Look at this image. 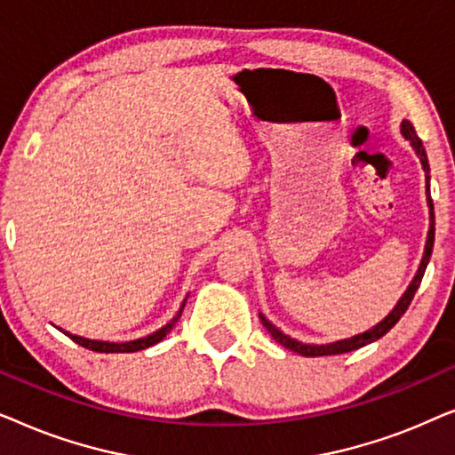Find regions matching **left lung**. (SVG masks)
Instances as JSON below:
<instances>
[{"mask_svg":"<svg viewBox=\"0 0 455 455\" xmlns=\"http://www.w3.org/2000/svg\"><path fill=\"white\" fill-rule=\"evenodd\" d=\"M402 136L406 139L410 145H412L414 153L419 155L420 164H422V170H425V178H427V203H428V234H427V244H425V254H422V260L419 265V271H416V275L412 282H410L408 290L403 291V296L397 300V304L394 307V310L385 316L383 321H379L375 327L369 329V331L364 333H358L354 335V338H347V339H339V341H333V344H302V341H298L294 338H290V335H285L282 329H277L273 323L267 319L263 313H259L260 321H263V325L267 331L271 333V338L279 341L283 347H288V350L296 352V354H302V356H329V354H344V352H352V350H358V347H363L366 344H372V341H377L379 338H383L385 333L389 331L391 327L395 325L397 321L402 319V315L406 313L410 302H412V298L416 294V290H419V285L422 282V275H425L427 271V265H428V259H431V252H433V244H435V211H433V201H431V190H428V182H431V176H428V172H431V167H428V159H427V151L425 147H422V140L419 139V134H416V130L412 124L408 120L402 122Z\"/></svg>","mask_w":455,"mask_h":455,"instance_id":"left-lung-1","label":"left lung"}]
</instances>
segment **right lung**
Listing matches in <instances>:
<instances>
[{
    "mask_svg": "<svg viewBox=\"0 0 455 455\" xmlns=\"http://www.w3.org/2000/svg\"><path fill=\"white\" fill-rule=\"evenodd\" d=\"M186 300H188V296L184 298L182 307H180V310L176 313V316H173V319H172L170 323H165L164 327L157 329V331L148 333L147 338L130 339V341H101V339H89V338H83V335H74V333H70V331H66V329H60V327H58V329H60V331H64V333L68 335V338H70L72 341H76L78 346L89 347V350H92V352H105V354H117V352H120V354H122V352H139V350H147V347H151V346H155V344H159V341L164 339L165 335L172 331L173 325H176L180 316H182V310H184V307H186Z\"/></svg>",
    "mask_w": 455,
    "mask_h": 455,
    "instance_id": "add662e5",
    "label": "right lung"
}]
</instances>
